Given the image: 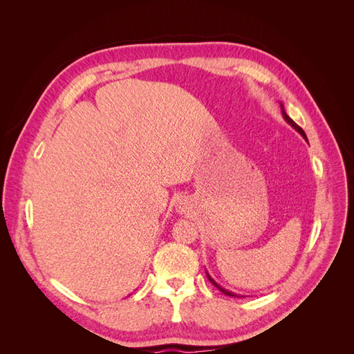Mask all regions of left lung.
Here are the masks:
<instances>
[{
	"mask_svg": "<svg viewBox=\"0 0 354 354\" xmlns=\"http://www.w3.org/2000/svg\"><path fill=\"white\" fill-rule=\"evenodd\" d=\"M281 108H282V115H283V118H285V121H286V122H288L289 125H291V127L294 128V130H297V131H298L299 134H301V136H303V137L306 138V140H307V136H306V133L303 131V128H301V127H299V125H297V124H295V122H294V121L291 120V118H289V116L286 115V112H285V109H283V106H282V104H281ZM207 277H208V281H209V282H211V283H212L214 286H216V288H218V289H220V291H221V292H223L224 295H229V297H239L238 294H234V292H230V291H227V289H224V288H221V286H220V285H218V283H217L216 281H214V279H212V277H211V276H209L208 273H207Z\"/></svg>",
	"mask_w": 354,
	"mask_h": 354,
	"instance_id": "left-lung-1",
	"label": "left lung"
}]
</instances>
